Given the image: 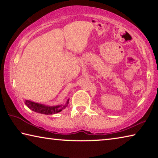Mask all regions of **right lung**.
Returning <instances> with one entry per match:
<instances>
[{
    "mask_svg": "<svg viewBox=\"0 0 158 158\" xmlns=\"http://www.w3.org/2000/svg\"><path fill=\"white\" fill-rule=\"evenodd\" d=\"M69 103V100L67 101V103L65 105H58L54 106H44L43 105H40V104L26 100L25 104L26 105L28 106L29 109H31L32 111L37 112V113L46 114V115H50L53 114H57L63 110V109L67 107Z\"/></svg>",
    "mask_w": 158,
    "mask_h": 158,
    "instance_id": "add662e5",
    "label": "right lung"
}]
</instances>
